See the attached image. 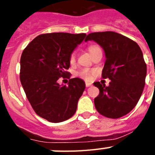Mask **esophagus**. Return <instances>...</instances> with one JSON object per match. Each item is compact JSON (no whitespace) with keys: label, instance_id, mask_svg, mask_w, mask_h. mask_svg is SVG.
Segmentation results:
<instances>
[{"label":"esophagus","instance_id":"1","mask_svg":"<svg viewBox=\"0 0 155 155\" xmlns=\"http://www.w3.org/2000/svg\"><path fill=\"white\" fill-rule=\"evenodd\" d=\"M91 85V83H89V82H85V86L86 87H90V86Z\"/></svg>","mask_w":155,"mask_h":155}]
</instances>
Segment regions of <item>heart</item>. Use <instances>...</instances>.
<instances>
[{
	"label": "heart",
	"instance_id": "heart-1",
	"mask_svg": "<svg viewBox=\"0 0 155 155\" xmlns=\"http://www.w3.org/2000/svg\"><path fill=\"white\" fill-rule=\"evenodd\" d=\"M99 47L96 45H91L87 47V50L89 51V53H91V55H92L94 52L96 51L97 50H98ZM69 61L71 64H74L76 61V54H75L74 52H72L71 53L69 57ZM94 74V71L93 70L88 69V68H82V69L79 70L78 72L76 73L77 76L80 77L81 78L84 79L85 81H91L92 79V77Z\"/></svg>",
	"mask_w": 155,
	"mask_h": 155
}]
</instances>
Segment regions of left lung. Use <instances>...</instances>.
<instances>
[{"instance_id":"left-lung-1","label":"left lung","mask_w":155,"mask_h":155,"mask_svg":"<svg viewBox=\"0 0 155 155\" xmlns=\"http://www.w3.org/2000/svg\"><path fill=\"white\" fill-rule=\"evenodd\" d=\"M87 40L103 48L106 60L102 77L111 80L108 87L94 83L99 89L94 106L105 117L120 118L136 106L144 87L147 65L141 50L136 42L114 31L90 33Z\"/></svg>"}]
</instances>
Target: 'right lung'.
<instances>
[{
    "mask_svg": "<svg viewBox=\"0 0 155 155\" xmlns=\"http://www.w3.org/2000/svg\"><path fill=\"white\" fill-rule=\"evenodd\" d=\"M85 33L41 34L21 53L20 81L28 102L38 116L51 123H61L74 116L85 88L84 81L70 78L69 57ZM69 79L68 86L59 78Z\"/></svg>",
    "mask_w": 155,
    "mask_h": 155,
    "instance_id": "add662e5",
    "label": "right lung"
}]
</instances>
